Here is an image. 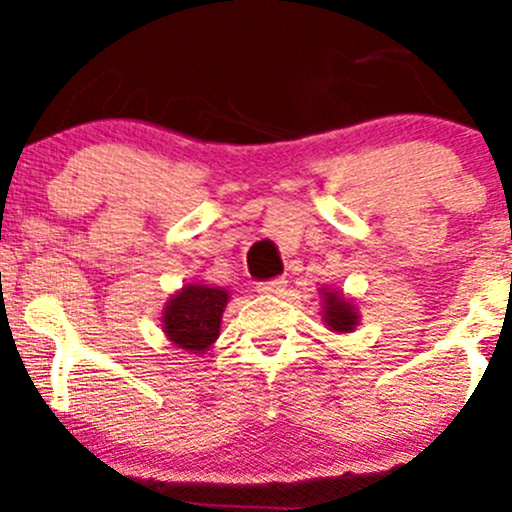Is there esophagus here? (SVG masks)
<instances>
[{"mask_svg":"<svg viewBox=\"0 0 512 512\" xmlns=\"http://www.w3.org/2000/svg\"><path fill=\"white\" fill-rule=\"evenodd\" d=\"M285 287H287L285 277H275V280H270V282H260V285H257V292L260 294H282L285 292Z\"/></svg>","mask_w":512,"mask_h":512,"instance_id":"1","label":"esophagus"}]
</instances>
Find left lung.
I'll return each instance as SVG.
<instances>
[{"label":"left lung","instance_id":"1","mask_svg":"<svg viewBox=\"0 0 512 512\" xmlns=\"http://www.w3.org/2000/svg\"><path fill=\"white\" fill-rule=\"evenodd\" d=\"M324 297V322L332 332L347 334L354 332L356 324H359V312H356V304L352 299L344 297L342 292H329L322 289Z\"/></svg>","mask_w":512,"mask_h":512}]
</instances>
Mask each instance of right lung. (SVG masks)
Masks as SVG:
<instances>
[{
	"instance_id": "obj_1",
	"label": "right lung",
	"mask_w": 512,
	"mask_h": 512,
	"mask_svg": "<svg viewBox=\"0 0 512 512\" xmlns=\"http://www.w3.org/2000/svg\"><path fill=\"white\" fill-rule=\"evenodd\" d=\"M227 292L210 285H185L163 309V332L178 349L203 354L220 337Z\"/></svg>"
}]
</instances>
